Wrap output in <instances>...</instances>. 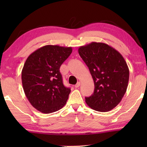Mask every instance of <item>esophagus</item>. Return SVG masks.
Segmentation results:
<instances>
[{"label":"esophagus","mask_w":147,"mask_h":147,"mask_svg":"<svg viewBox=\"0 0 147 147\" xmlns=\"http://www.w3.org/2000/svg\"><path fill=\"white\" fill-rule=\"evenodd\" d=\"M80 86V82H77V84H76V85L74 86V87H75L76 88H78Z\"/></svg>","instance_id":"obj_1"}]
</instances>
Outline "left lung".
<instances>
[{"mask_svg": "<svg viewBox=\"0 0 147 147\" xmlns=\"http://www.w3.org/2000/svg\"><path fill=\"white\" fill-rule=\"evenodd\" d=\"M93 79V94L86 102L94 110L106 112L118 105L127 89L129 69L123 56L104 43H92L78 49Z\"/></svg>", "mask_w": 147, "mask_h": 147, "instance_id": "obj_1", "label": "left lung"}]
</instances>
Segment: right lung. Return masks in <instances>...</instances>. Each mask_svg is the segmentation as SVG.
I'll list each match as a JSON object with an SVG mask.
<instances>
[{
    "label": "right lung",
    "mask_w": 147,
    "mask_h": 147,
    "mask_svg": "<svg viewBox=\"0 0 147 147\" xmlns=\"http://www.w3.org/2000/svg\"><path fill=\"white\" fill-rule=\"evenodd\" d=\"M72 51V47L45 45L32 53L24 64V93L32 106L42 113L55 112L67 102L71 89L63 85L59 68Z\"/></svg>",
    "instance_id": "obj_1"
}]
</instances>
